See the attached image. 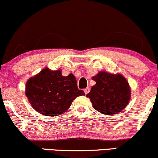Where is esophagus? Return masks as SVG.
<instances>
[{
  "mask_svg": "<svg viewBox=\"0 0 158 158\" xmlns=\"http://www.w3.org/2000/svg\"><path fill=\"white\" fill-rule=\"evenodd\" d=\"M90 87H87V88H85V90H84L85 94H88L89 92H90Z\"/></svg>",
  "mask_w": 158,
  "mask_h": 158,
  "instance_id": "obj_1",
  "label": "esophagus"
}]
</instances>
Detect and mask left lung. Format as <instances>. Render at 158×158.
<instances>
[{"mask_svg":"<svg viewBox=\"0 0 158 158\" xmlns=\"http://www.w3.org/2000/svg\"><path fill=\"white\" fill-rule=\"evenodd\" d=\"M92 79L96 85L86 96L95 110L106 115H114L127 107L131 90L128 81L121 74L101 71Z\"/></svg>","mask_w":158,"mask_h":158,"instance_id":"left-lung-1","label":"left lung"}]
</instances>
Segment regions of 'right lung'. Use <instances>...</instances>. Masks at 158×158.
<instances>
[{"mask_svg":"<svg viewBox=\"0 0 158 158\" xmlns=\"http://www.w3.org/2000/svg\"><path fill=\"white\" fill-rule=\"evenodd\" d=\"M26 87V96L32 107L46 116L65 113L77 96L85 95L78 89L73 74L63 77L60 70L51 71L48 68L30 78Z\"/></svg>","mask_w":158,"mask_h":158,"instance_id":"add662e5","label":"right lung"}]
</instances>
